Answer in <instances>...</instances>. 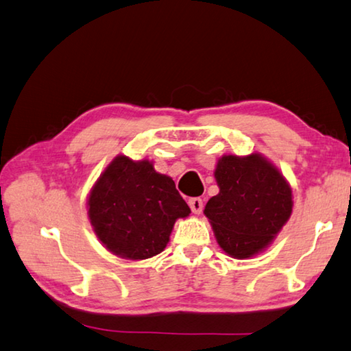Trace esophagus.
Here are the masks:
<instances>
[{
    "mask_svg": "<svg viewBox=\"0 0 351 351\" xmlns=\"http://www.w3.org/2000/svg\"><path fill=\"white\" fill-rule=\"evenodd\" d=\"M189 208H191V210H193L194 214H202V210H203V200L200 197H194V198H189Z\"/></svg>",
    "mask_w": 351,
    "mask_h": 351,
    "instance_id": "esophagus-1",
    "label": "esophagus"
}]
</instances>
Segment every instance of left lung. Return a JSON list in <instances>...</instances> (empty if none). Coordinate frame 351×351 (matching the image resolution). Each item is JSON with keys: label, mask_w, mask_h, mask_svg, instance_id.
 <instances>
[{"label": "left lung", "mask_w": 351, "mask_h": 351, "mask_svg": "<svg viewBox=\"0 0 351 351\" xmlns=\"http://www.w3.org/2000/svg\"><path fill=\"white\" fill-rule=\"evenodd\" d=\"M215 178L220 193L204 208L224 252L249 258L280 232L292 214V191L274 165L260 154L224 156Z\"/></svg>", "instance_id": "obj_1"}]
</instances>
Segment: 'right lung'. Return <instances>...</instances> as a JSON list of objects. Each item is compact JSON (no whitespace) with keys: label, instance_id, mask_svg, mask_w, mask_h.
<instances>
[{"label":"right lung","instance_id":"1","mask_svg":"<svg viewBox=\"0 0 351 351\" xmlns=\"http://www.w3.org/2000/svg\"><path fill=\"white\" fill-rule=\"evenodd\" d=\"M191 213L173 178L147 160L119 156L99 177L88 200L96 235L111 252L145 260L160 254L177 218Z\"/></svg>","mask_w":351,"mask_h":351}]
</instances>
